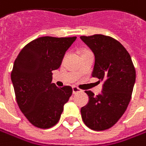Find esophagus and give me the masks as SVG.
Returning a JSON list of instances; mask_svg holds the SVG:
<instances>
[{"mask_svg":"<svg viewBox=\"0 0 146 146\" xmlns=\"http://www.w3.org/2000/svg\"><path fill=\"white\" fill-rule=\"evenodd\" d=\"M80 92H81V90L79 88L72 87V93H74V94H77V93H80Z\"/></svg>","mask_w":146,"mask_h":146,"instance_id":"obj_1","label":"esophagus"}]
</instances>
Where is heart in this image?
I'll return each instance as SVG.
<instances>
[{
  "instance_id": "b5f03b06",
  "label": "heart",
  "mask_w": 146,
  "mask_h": 146,
  "mask_svg": "<svg viewBox=\"0 0 146 146\" xmlns=\"http://www.w3.org/2000/svg\"><path fill=\"white\" fill-rule=\"evenodd\" d=\"M88 52V50H83V51H82V53H83V52Z\"/></svg>"
}]
</instances>
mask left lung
<instances>
[{"mask_svg": "<svg viewBox=\"0 0 146 146\" xmlns=\"http://www.w3.org/2000/svg\"><path fill=\"white\" fill-rule=\"evenodd\" d=\"M80 38L94 54L92 76L99 79V82L104 81L100 94L86 91L89 102L81 108V117L91 130L105 131L115 125L127 110L136 70L127 50L116 39L102 34L81 36Z\"/></svg>", "mask_w": 146, "mask_h": 146, "instance_id": "left-lung-1", "label": "left lung"}]
</instances>
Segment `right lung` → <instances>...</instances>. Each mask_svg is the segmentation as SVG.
Here are the masks:
<instances>
[{
    "mask_svg": "<svg viewBox=\"0 0 146 146\" xmlns=\"http://www.w3.org/2000/svg\"><path fill=\"white\" fill-rule=\"evenodd\" d=\"M76 36H41L27 44L15 58L11 72L16 102L35 127L54 126L64 105L72 94L70 86L58 88L52 83V71L58 69Z\"/></svg>",
    "mask_w": 146,
    "mask_h": 146,
    "instance_id": "right-lung-1",
    "label": "right lung"
}]
</instances>
